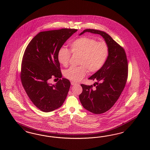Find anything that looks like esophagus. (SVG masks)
Instances as JSON below:
<instances>
[{"label":"esophagus","instance_id":"esophagus-1","mask_svg":"<svg viewBox=\"0 0 150 150\" xmlns=\"http://www.w3.org/2000/svg\"><path fill=\"white\" fill-rule=\"evenodd\" d=\"M77 83L76 82H75L71 81V85H77Z\"/></svg>","mask_w":150,"mask_h":150}]
</instances>
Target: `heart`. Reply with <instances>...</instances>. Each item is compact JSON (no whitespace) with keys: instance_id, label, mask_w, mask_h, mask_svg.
Wrapping results in <instances>:
<instances>
[{"instance_id":"b5f03b06","label":"heart","mask_w":150,"mask_h":150,"mask_svg":"<svg viewBox=\"0 0 150 150\" xmlns=\"http://www.w3.org/2000/svg\"><path fill=\"white\" fill-rule=\"evenodd\" d=\"M70 51L73 54L80 55L77 67H72L64 71L65 77L73 81H80L90 73L99 71L105 63L109 55V47L104 41H97L92 37L82 36L70 44ZM71 53L66 48L62 47L58 52L59 63L66 67L68 65Z\"/></svg>"}]
</instances>
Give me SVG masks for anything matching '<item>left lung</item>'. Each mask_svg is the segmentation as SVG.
Segmentation results:
<instances>
[{
    "label": "left lung",
    "instance_id": "obj_1",
    "mask_svg": "<svg viewBox=\"0 0 150 150\" xmlns=\"http://www.w3.org/2000/svg\"><path fill=\"white\" fill-rule=\"evenodd\" d=\"M85 32L100 35L109 47V55L105 65L88 78L97 80L96 88H93L92 85L81 84L82 92L79 95L85 109L99 114L108 111L113 106L125 87L128 74L127 58L123 47L107 33L86 29L79 35Z\"/></svg>",
    "mask_w": 150,
    "mask_h": 150
}]
</instances>
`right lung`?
Returning a JSON list of instances; mask_svg holds the SVG:
<instances>
[{"label":"right lung","mask_w":150,"mask_h":150,"mask_svg":"<svg viewBox=\"0 0 150 150\" xmlns=\"http://www.w3.org/2000/svg\"><path fill=\"white\" fill-rule=\"evenodd\" d=\"M77 29L62 28L40 32L25 50L21 70V80L27 96L41 111L50 112L63 104L70 82L63 78L54 85L52 77L62 78L58 52Z\"/></svg>","instance_id":"obj_1"}]
</instances>
